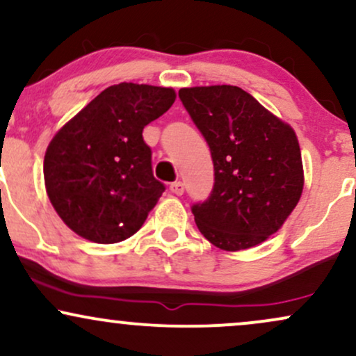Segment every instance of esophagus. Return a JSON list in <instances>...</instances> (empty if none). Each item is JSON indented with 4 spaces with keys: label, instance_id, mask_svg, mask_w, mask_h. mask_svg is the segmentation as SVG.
<instances>
[{
    "label": "esophagus",
    "instance_id": "1",
    "mask_svg": "<svg viewBox=\"0 0 356 356\" xmlns=\"http://www.w3.org/2000/svg\"><path fill=\"white\" fill-rule=\"evenodd\" d=\"M169 191L175 195H182L184 194V184L181 181H175L169 186Z\"/></svg>",
    "mask_w": 356,
    "mask_h": 356
}]
</instances>
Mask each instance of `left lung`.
<instances>
[{
	"label": "left lung",
	"instance_id": "left-lung-1",
	"mask_svg": "<svg viewBox=\"0 0 356 356\" xmlns=\"http://www.w3.org/2000/svg\"><path fill=\"white\" fill-rule=\"evenodd\" d=\"M206 138L214 187L191 207L201 234L216 248L257 246L283 226L303 192V162L295 130L232 85L179 90Z\"/></svg>",
	"mask_w": 356,
	"mask_h": 356
}]
</instances>
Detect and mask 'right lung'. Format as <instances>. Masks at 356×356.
<instances>
[{
    "label": "right lung",
    "mask_w": 356,
    "mask_h": 356,
    "mask_svg": "<svg viewBox=\"0 0 356 356\" xmlns=\"http://www.w3.org/2000/svg\"><path fill=\"white\" fill-rule=\"evenodd\" d=\"M174 100L172 88L112 85L53 137L44 154V186L73 232L113 244L140 229L165 191L152 174V150L142 130Z\"/></svg>",
    "instance_id": "add662e5"
}]
</instances>
